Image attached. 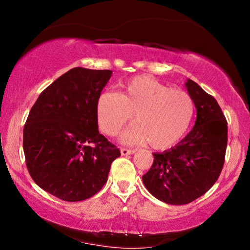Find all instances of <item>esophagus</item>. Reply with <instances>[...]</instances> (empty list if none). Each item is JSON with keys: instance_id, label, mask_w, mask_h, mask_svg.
I'll return each instance as SVG.
<instances>
[{"instance_id": "esophagus-1", "label": "esophagus", "mask_w": 250, "mask_h": 250, "mask_svg": "<svg viewBox=\"0 0 250 250\" xmlns=\"http://www.w3.org/2000/svg\"><path fill=\"white\" fill-rule=\"evenodd\" d=\"M135 153V149H128V148H121L122 155H130Z\"/></svg>"}]
</instances>
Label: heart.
I'll return each mask as SVG.
<instances>
[{
    "instance_id": "b5f03b06",
    "label": "heart",
    "mask_w": 250,
    "mask_h": 250,
    "mask_svg": "<svg viewBox=\"0 0 250 250\" xmlns=\"http://www.w3.org/2000/svg\"><path fill=\"white\" fill-rule=\"evenodd\" d=\"M191 96L170 89L149 76H136L122 84L120 93L105 91L96 103L97 123L108 136H115L134 116L136 125L123 134L127 143L147 142L165 150L185 136L194 116Z\"/></svg>"
}]
</instances>
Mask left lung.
<instances>
[{"label": "left lung", "instance_id": "8db88e82", "mask_svg": "<svg viewBox=\"0 0 250 250\" xmlns=\"http://www.w3.org/2000/svg\"><path fill=\"white\" fill-rule=\"evenodd\" d=\"M186 85L197 111L194 128L177 146L154 153L153 166L142 176L149 193L168 205H187L213 187L228 141L227 120L216 100L191 80Z\"/></svg>", "mask_w": 250, "mask_h": 250}]
</instances>
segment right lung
Returning <instances> with one entry per match:
<instances>
[{"instance_id": "add662e5", "label": "right lung", "mask_w": 250, "mask_h": 250, "mask_svg": "<svg viewBox=\"0 0 250 250\" xmlns=\"http://www.w3.org/2000/svg\"><path fill=\"white\" fill-rule=\"evenodd\" d=\"M111 70L76 67L48 85L23 128L25 165L43 190L68 202L102 189L120 149L99 133L96 103Z\"/></svg>"}]
</instances>
